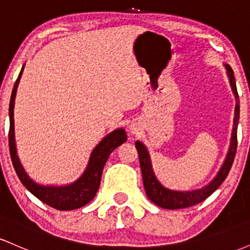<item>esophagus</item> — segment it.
Returning a JSON list of instances; mask_svg holds the SVG:
<instances>
[{"label":"esophagus","instance_id":"esophagus-1","mask_svg":"<svg viewBox=\"0 0 250 250\" xmlns=\"http://www.w3.org/2000/svg\"><path fill=\"white\" fill-rule=\"evenodd\" d=\"M130 130H131V133H135V131H136V129H135L134 125H130Z\"/></svg>","mask_w":250,"mask_h":250}]
</instances>
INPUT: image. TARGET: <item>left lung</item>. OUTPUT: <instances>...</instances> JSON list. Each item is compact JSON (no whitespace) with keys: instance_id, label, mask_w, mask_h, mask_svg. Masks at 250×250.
<instances>
[{"instance_id":"8db88e82","label":"left lung","mask_w":250,"mask_h":250,"mask_svg":"<svg viewBox=\"0 0 250 250\" xmlns=\"http://www.w3.org/2000/svg\"><path fill=\"white\" fill-rule=\"evenodd\" d=\"M227 74H228L229 82H230V87L233 89V93L236 100V105H235V117H234V127L231 131V140H230V147H229L228 154H227L225 162H223L222 167L219 170L214 180L211 181L209 185L201 189H195V190L188 191H179V190H171L163 187L159 180L155 176L153 167H151L150 156L146 148V146L142 142L136 141L135 142V147L137 149L140 159V166H141L142 177H143V186H145L146 194H147L148 199L157 205L159 207L165 209H182L191 207V206L197 205V203L202 202L210 196L211 194L220 187L221 183L226 180L227 175L230 170L231 166H233L235 154H236L237 148V125H239L240 120V100L239 94H237L236 82H235L234 71L226 64Z\"/></svg>"}]
</instances>
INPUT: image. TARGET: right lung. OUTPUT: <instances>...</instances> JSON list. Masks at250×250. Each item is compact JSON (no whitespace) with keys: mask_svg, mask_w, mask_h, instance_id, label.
I'll return each instance as SVG.
<instances>
[{"mask_svg":"<svg viewBox=\"0 0 250 250\" xmlns=\"http://www.w3.org/2000/svg\"><path fill=\"white\" fill-rule=\"evenodd\" d=\"M22 67L20 75L17 77L15 84H14L13 93H11L10 103H9V150L11 156V162H13L14 168L19 176L22 185L24 186L31 194L35 195L39 200L44 202L45 205L57 209V210H73V209L81 208L90 202L94 199L97 190H99L100 183H101L102 170L104 168L105 162H107L109 155L113 153L114 149L121 146L123 142L127 141V134L125 129L119 128L116 130L111 131L104 139L102 140L99 145L94 148L93 153L90 155L88 166L85 168L84 173L79 180L73 182L71 185L61 186H42L36 183L28 176L25 173L21 162H20L19 156L16 153L15 145V133H14V104H15V96L17 85H19L20 79H21L22 73H23Z\"/></svg>","mask_w":250,"mask_h":250,"instance_id":"1","label":"right lung"}]
</instances>
